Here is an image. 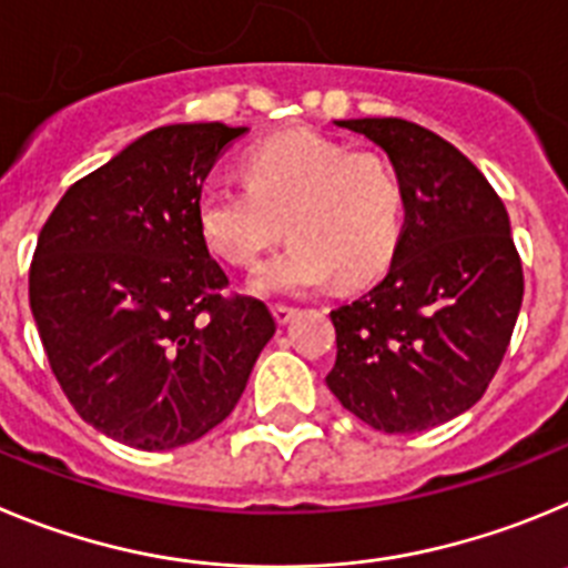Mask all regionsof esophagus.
<instances>
[{"mask_svg":"<svg viewBox=\"0 0 568 568\" xmlns=\"http://www.w3.org/2000/svg\"><path fill=\"white\" fill-rule=\"evenodd\" d=\"M272 314H274V320L280 322V325H288V322L296 316V308H291V305H274Z\"/></svg>","mask_w":568,"mask_h":568,"instance_id":"34e87169","label":"esophagus"}]
</instances>
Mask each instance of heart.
<instances>
[{"label":"heart","mask_w":568,"mask_h":568,"mask_svg":"<svg viewBox=\"0 0 568 568\" xmlns=\"http://www.w3.org/2000/svg\"><path fill=\"white\" fill-rule=\"evenodd\" d=\"M246 186H209L197 229L209 252L254 268L285 234L291 246L263 265L257 294H311L339 277L359 285L390 263L402 237L405 195L379 152H351L311 130H288L248 146Z\"/></svg>","instance_id":"1"}]
</instances>
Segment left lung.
Wrapping results in <instances>:
<instances>
[{"label": "left lung", "mask_w": 568, "mask_h": 568, "mask_svg": "<svg viewBox=\"0 0 568 568\" xmlns=\"http://www.w3.org/2000/svg\"><path fill=\"white\" fill-rule=\"evenodd\" d=\"M385 150L405 195L390 268L331 311L325 376L373 430L422 433L478 402L507 354L524 300L509 214L467 155L402 119L336 121Z\"/></svg>", "instance_id": "1"}]
</instances>
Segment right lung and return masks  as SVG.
<instances>
[{
    "label": "right lung",
    "instance_id": "add662e5",
    "mask_svg": "<svg viewBox=\"0 0 568 568\" xmlns=\"http://www.w3.org/2000/svg\"><path fill=\"white\" fill-rule=\"evenodd\" d=\"M246 126L170 124L64 192L30 265V311L87 424L138 449L197 442L246 390L272 311L221 294L197 229L214 161Z\"/></svg>",
    "mask_w": 568,
    "mask_h": 568
}]
</instances>
